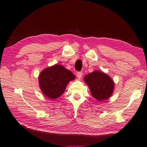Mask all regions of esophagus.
<instances>
[{
  "label": "esophagus",
  "mask_w": 147,
  "mask_h": 147,
  "mask_svg": "<svg viewBox=\"0 0 147 147\" xmlns=\"http://www.w3.org/2000/svg\"><path fill=\"white\" fill-rule=\"evenodd\" d=\"M82 72H78L77 73V77H78V78L80 80L82 78Z\"/></svg>",
  "instance_id": "34e87169"
}]
</instances>
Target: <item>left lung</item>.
<instances>
[{
    "label": "left lung",
    "mask_w": 147,
    "mask_h": 147,
    "mask_svg": "<svg viewBox=\"0 0 147 147\" xmlns=\"http://www.w3.org/2000/svg\"><path fill=\"white\" fill-rule=\"evenodd\" d=\"M91 95L98 101L108 99L112 95L115 84L111 77L100 71H94L84 76Z\"/></svg>",
    "instance_id": "8db88e82"
}]
</instances>
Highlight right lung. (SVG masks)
Here are the masks:
<instances>
[{"label":"right lung","instance_id":"1","mask_svg":"<svg viewBox=\"0 0 147 147\" xmlns=\"http://www.w3.org/2000/svg\"><path fill=\"white\" fill-rule=\"evenodd\" d=\"M76 76L63 65L55 64L44 69L39 74V88L47 97L54 100L64 93L70 81Z\"/></svg>","mask_w":147,"mask_h":147}]
</instances>
